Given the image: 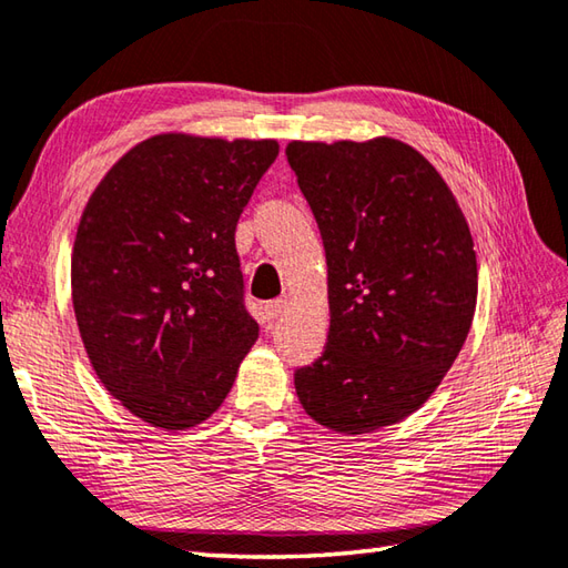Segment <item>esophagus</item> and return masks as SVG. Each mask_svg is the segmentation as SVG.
Segmentation results:
<instances>
[{
    "label": "esophagus",
    "mask_w": 568,
    "mask_h": 568,
    "mask_svg": "<svg viewBox=\"0 0 568 568\" xmlns=\"http://www.w3.org/2000/svg\"><path fill=\"white\" fill-rule=\"evenodd\" d=\"M285 297H277V300H271V303L268 305H265V317H268V320H275L277 315H281L283 313V310H285Z\"/></svg>",
    "instance_id": "34e87169"
}]
</instances>
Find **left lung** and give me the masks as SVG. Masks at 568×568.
I'll list each match as a JSON object with an SVG mask.
<instances>
[{"mask_svg": "<svg viewBox=\"0 0 568 568\" xmlns=\"http://www.w3.org/2000/svg\"><path fill=\"white\" fill-rule=\"evenodd\" d=\"M285 154L325 243L332 315L322 357L295 372L297 398L332 430L392 426L426 404L470 332L468 221L398 140L291 142Z\"/></svg>", "mask_w": 568, "mask_h": 568, "instance_id": "obj_1", "label": "left lung"}]
</instances>
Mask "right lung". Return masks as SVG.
I'll return each instance as SVG.
<instances>
[{"label":"right lung","instance_id":"obj_1","mask_svg":"<svg viewBox=\"0 0 568 568\" xmlns=\"http://www.w3.org/2000/svg\"><path fill=\"white\" fill-rule=\"evenodd\" d=\"M275 140L158 135L98 184L71 261L78 329L98 379L152 426L202 424L258 337L236 224Z\"/></svg>","mask_w":568,"mask_h":568}]
</instances>
